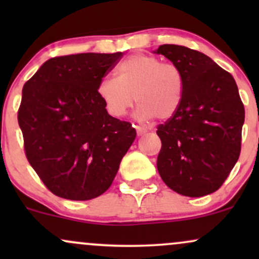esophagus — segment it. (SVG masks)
Wrapping results in <instances>:
<instances>
[{"label": "esophagus", "mask_w": 259, "mask_h": 259, "mask_svg": "<svg viewBox=\"0 0 259 259\" xmlns=\"http://www.w3.org/2000/svg\"><path fill=\"white\" fill-rule=\"evenodd\" d=\"M135 129H136V134H138L139 136L144 135V134L147 133V130L144 129V127H141V126H135Z\"/></svg>", "instance_id": "obj_1"}]
</instances>
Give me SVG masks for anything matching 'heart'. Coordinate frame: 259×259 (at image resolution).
Returning a JSON list of instances; mask_svg holds the SVG:
<instances>
[{
    "mask_svg": "<svg viewBox=\"0 0 259 259\" xmlns=\"http://www.w3.org/2000/svg\"><path fill=\"white\" fill-rule=\"evenodd\" d=\"M115 74L117 78L105 76L97 84V95L112 117L125 115L134 97L140 121L167 120L179 111L185 79L178 65L138 53L118 64Z\"/></svg>",
    "mask_w": 259,
    "mask_h": 259,
    "instance_id": "heart-1",
    "label": "heart"
}]
</instances>
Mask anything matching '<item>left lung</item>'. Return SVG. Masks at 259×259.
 <instances>
[{"label": "left lung", "instance_id": "1", "mask_svg": "<svg viewBox=\"0 0 259 259\" xmlns=\"http://www.w3.org/2000/svg\"><path fill=\"white\" fill-rule=\"evenodd\" d=\"M154 53L178 65L185 79L179 111L157 127L158 173L178 194L209 195L223 185L241 151L245 108L237 85L230 73L195 50L160 45Z\"/></svg>", "mask_w": 259, "mask_h": 259}]
</instances>
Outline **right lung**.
<instances>
[{"label": "right lung", "mask_w": 259, "mask_h": 259, "mask_svg": "<svg viewBox=\"0 0 259 259\" xmlns=\"http://www.w3.org/2000/svg\"><path fill=\"white\" fill-rule=\"evenodd\" d=\"M123 53H78L46 61L24 84L18 123L26 158L47 189L73 201L109 189L136 138L108 114L97 84Z\"/></svg>", "instance_id": "1"}]
</instances>
